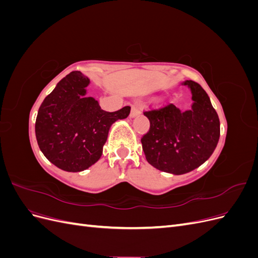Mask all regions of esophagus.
Here are the masks:
<instances>
[{
	"instance_id": "esophagus-1",
	"label": "esophagus",
	"mask_w": 258,
	"mask_h": 258,
	"mask_svg": "<svg viewBox=\"0 0 258 258\" xmlns=\"http://www.w3.org/2000/svg\"><path fill=\"white\" fill-rule=\"evenodd\" d=\"M140 113H141V108H140L139 105L134 104V105L131 106V112H130V116L131 117H135V116L139 115Z\"/></svg>"
}]
</instances>
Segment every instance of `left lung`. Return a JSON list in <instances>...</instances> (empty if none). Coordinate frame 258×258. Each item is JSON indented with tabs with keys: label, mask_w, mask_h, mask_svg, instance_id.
<instances>
[{
	"label": "left lung",
	"mask_w": 258,
	"mask_h": 258,
	"mask_svg": "<svg viewBox=\"0 0 258 258\" xmlns=\"http://www.w3.org/2000/svg\"><path fill=\"white\" fill-rule=\"evenodd\" d=\"M184 85L191 90V110L181 112L169 103L144 112L151 123L141 139L146 160L173 174L189 172L208 160L221 132L220 118L204 88L194 81Z\"/></svg>",
	"instance_id": "1"
}]
</instances>
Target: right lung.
Listing matches in <instances>:
<instances>
[{"instance_id":"right-lung-1","label":"right lung","mask_w":258,"mask_h":258,"mask_svg":"<svg viewBox=\"0 0 258 258\" xmlns=\"http://www.w3.org/2000/svg\"><path fill=\"white\" fill-rule=\"evenodd\" d=\"M89 83L80 71L68 74L44 99L36 116L40 150L54 166L69 172L96 163L112 124L130 114V106L116 112L101 110L95 98L86 97Z\"/></svg>"}]
</instances>
